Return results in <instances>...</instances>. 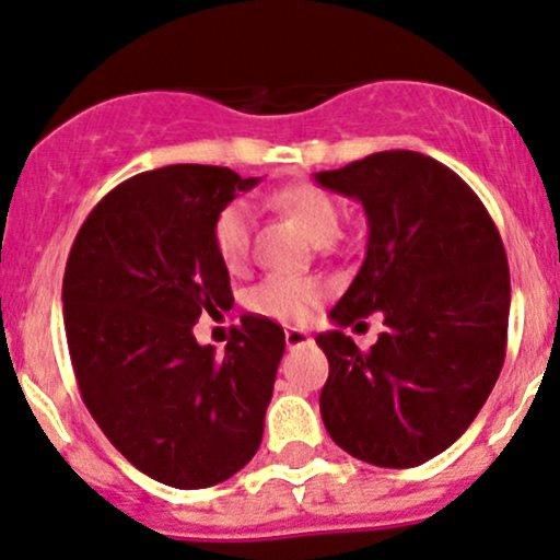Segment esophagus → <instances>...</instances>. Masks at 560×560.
<instances>
[{
    "label": "esophagus",
    "mask_w": 560,
    "mask_h": 560,
    "mask_svg": "<svg viewBox=\"0 0 560 560\" xmlns=\"http://www.w3.org/2000/svg\"><path fill=\"white\" fill-rule=\"evenodd\" d=\"M312 338H310V332L306 330H301V328H288L285 330V343H288V349H296V347H304V343H310Z\"/></svg>",
    "instance_id": "34e87169"
}]
</instances>
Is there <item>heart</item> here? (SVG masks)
Returning a JSON list of instances; mask_svg holds the SVG:
<instances>
[{
    "mask_svg": "<svg viewBox=\"0 0 560 560\" xmlns=\"http://www.w3.org/2000/svg\"><path fill=\"white\" fill-rule=\"evenodd\" d=\"M282 211L293 213L317 243H330L341 228V211L336 198L314 185L282 187L275 196ZM211 246L222 267L241 275L250 261L254 246V209L248 200L235 198L219 209L211 224ZM328 296V285L319 278H288V275H267L248 288L246 306L261 317L278 323H306L314 310Z\"/></svg>",
    "mask_w": 560,
    "mask_h": 560,
    "instance_id": "1",
    "label": "heart"
}]
</instances>
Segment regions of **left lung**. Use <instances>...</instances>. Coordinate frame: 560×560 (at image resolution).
Masks as SVG:
<instances>
[{
  "mask_svg": "<svg viewBox=\"0 0 560 560\" xmlns=\"http://www.w3.org/2000/svg\"><path fill=\"white\" fill-rule=\"evenodd\" d=\"M368 213V254L319 332L330 364L319 412L357 460L412 468L474 423L505 362L511 272L492 217L444 163L383 150L314 174ZM373 311L387 330L362 352L341 327Z\"/></svg>",
  "mask_w": 560,
  "mask_h": 560,
  "instance_id": "obj_1",
  "label": "left lung"
}]
</instances>
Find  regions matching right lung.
Returning a JSON list of instances; mask_svg holds the SVG:
<instances>
[{"label": "right lung", "instance_id": "add662e5", "mask_svg": "<svg viewBox=\"0 0 560 560\" xmlns=\"http://www.w3.org/2000/svg\"><path fill=\"white\" fill-rule=\"evenodd\" d=\"M256 182L203 163L142 172L94 206L68 254L62 319L81 399L113 447L168 487L228 481L261 444L285 332L243 314L224 354L192 336L200 314L232 304L213 217Z\"/></svg>", "mask_w": 560, "mask_h": 560}]
</instances>
